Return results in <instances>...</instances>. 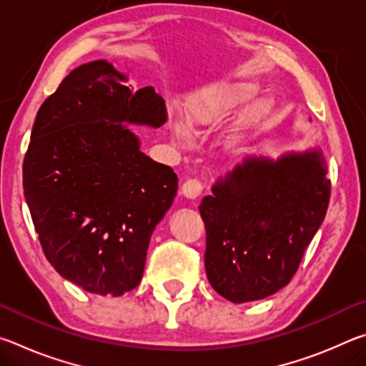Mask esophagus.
<instances>
[{
	"instance_id": "34e87169",
	"label": "esophagus",
	"mask_w": 366,
	"mask_h": 366,
	"mask_svg": "<svg viewBox=\"0 0 366 366\" xmlns=\"http://www.w3.org/2000/svg\"><path fill=\"white\" fill-rule=\"evenodd\" d=\"M203 189H205V185H203L200 179H187V181H185L182 185V194H184V197L194 200V198H198L202 195Z\"/></svg>"
}]
</instances>
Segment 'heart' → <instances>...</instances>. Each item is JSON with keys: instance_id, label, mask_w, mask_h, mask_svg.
I'll use <instances>...</instances> for the list:
<instances>
[{"instance_id": "heart-1", "label": "heart", "mask_w": 366, "mask_h": 366, "mask_svg": "<svg viewBox=\"0 0 366 366\" xmlns=\"http://www.w3.org/2000/svg\"><path fill=\"white\" fill-rule=\"evenodd\" d=\"M255 94V89L242 82H213L190 98L185 116L171 117V126L179 139L187 140L192 129H205L226 119Z\"/></svg>"}]
</instances>
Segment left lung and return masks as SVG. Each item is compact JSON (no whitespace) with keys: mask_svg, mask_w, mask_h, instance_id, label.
<instances>
[{"mask_svg":"<svg viewBox=\"0 0 366 366\" xmlns=\"http://www.w3.org/2000/svg\"><path fill=\"white\" fill-rule=\"evenodd\" d=\"M198 207L212 287L234 303L287 286L323 222L331 181L320 150L249 157L219 177Z\"/></svg>","mask_w":366,"mask_h":366,"instance_id":"8db88e82","label":"left lung"}]
</instances>
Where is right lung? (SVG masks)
Here are the masks:
<instances>
[{"label": "right lung", "instance_id": "1", "mask_svg": "<svg viewBox=\"0 0 366 366\" xmlns=\"http://www.w3.org/2000/svg\"><path fill=\"white\" fill-rule=\"evenodd\" d=\"M108 61L79 66L36 113L24 158V195L43 253L86 292L139 286L154 226L177 194L169 166L140 152L127 124L161 127L153 86L134 90Z\"/></svg>", "mask_w": 366, "mask_h": 366}]
</instances>
